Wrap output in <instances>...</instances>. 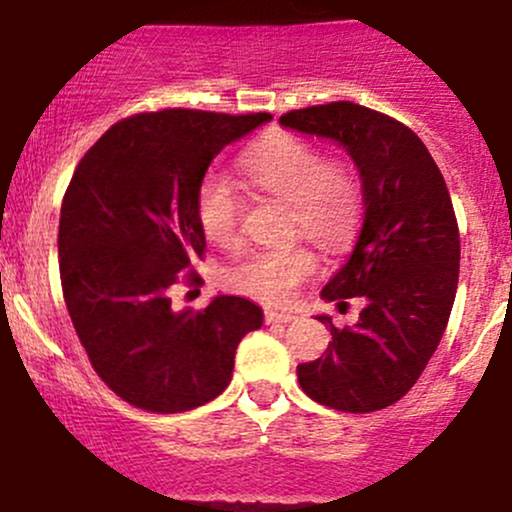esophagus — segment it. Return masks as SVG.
I'll use <instances>...</instances> for the list:
<instances>
[{
  "label": "esophagus",
  "mask_w": 512,
  "mask_h": 512,
  "mask_svg": "<svg viewBox=\"0 0 512 512\" xmlns=\"http://www.w3.org/2000/svg\"><path fill=\"white\" fill-rule=\"evenodd\" d=\"M294 319H297V316L287 314V311H272V309L265 311L267 324H292Z\"/></svg>",
  "instance_id": "obj_1"
}]
</instances>
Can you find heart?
<instances>
[{"label":"heart","instance_id":"1","mask_svg":"<svg viewBox=\"0 0 512 512\" xmlns=\"http://www.w3.org/2000/svg\"><path fill=\"white\" fill-rule=\"evenodd\" d=\"M240 169L257 193L287 203L292 238L304 235L324 250H341L351 240L363 211V188L351 164L324 159L316 144L294 134H270L242 154ZM196 215L203 235L218 247L240 242L245 201L228 176L208 174L198 184ZM316 270L319 257L309 247H274L228 267L225 284L250 299L284 304Z\"/></svg>","mask_w":512,"mask_h":512}]
</instances>
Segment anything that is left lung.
<instances>
[{"label":"left lung","instance_id":"obj_1","mask_svg":"<svg viewBox=\"0 0 512 512\" xmlns=\"http://www.w3.org/2000/svg\"><path fill=\"white\" fill-rule=\"evenodd\" d=\"M343 144L363 179V228L321 297H363L355 326L331 328L324 355L297 365L301 390L338 412H375L412 390L449 324L459 284V223L437 161L410 127L341 100L279 117Z\"/></svg>","mask_w":512,"mask_h":512}]
</instances>
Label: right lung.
<instances>
[{"instance_id": "add662e5", "label": "right lung", "mask_w": 512, "mask_h": 512, "mask_svg": "<svg viewBox=\"0 0 512 512\" xmlns=\"http://www.w3.org/2000/svg\"><path fill=\"white\" fill-rule=\"evenodd\" d=\"M267 112L169 107L115 122L85 152L66 188L58 267L73 328L90 365L139 410L174 414L211 402L233 378L235 348L262 309L215 297L174 311L169 289L206 252L196 191L211 161Z\"/></svg>"}]
</instances>
